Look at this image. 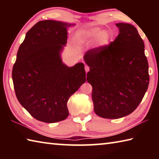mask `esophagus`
Listing matches in <instances>:
<instances>
[{
	"label": "esophagus",
	"instance_id": "34e87169",
	"mask_svg": "<svg viewBox=\"0 0 159 159\" xmlns=\"http://www.w3.org/2000/svg\"><path fill=\"white\" fill-rule=\"evenodd\" d=\"M85 69L86 73H87L88 71H89V70H90V67L88 66H87V65H85Z\"/></svg>",
	"mask_w": 159,
	"mask_h": 159
}]
</instances>
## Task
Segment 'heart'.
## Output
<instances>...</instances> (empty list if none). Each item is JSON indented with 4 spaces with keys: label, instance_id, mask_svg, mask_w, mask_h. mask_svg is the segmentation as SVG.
<instances>
[{
    "label": "heart",
    "instance_id": "heart-1",
    "mask_svg": "<svg viewBox=\"0 0 159 159\" xmlns=\"http://www.w3.org/2000/svg\"><path fill=\"white\" fill-rule=\"evenodd\" d=\"M78 36L84 41H92L96 39L97 45L99 47H103L109 43L112 35L109 30L101 31V28L93 27L80 31L78 34Z\"/></svg>",
    "mask_w": 159,
    "mask_h": 159
}]
</instances>
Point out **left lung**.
Instances as JSON below:
<instances>
[{"instance_id":"obj_1","label":"left lung","mask_w":159,"mask_h":159,"mask_svg":"<svg viewBox=\"0 0 159 159\" xmlns=\"http://www.w3.org/2000/svg\"><path fill=\"white\" fill-rule=\"evenodd\" d=\"M119 34L114 41L85 52L90 67L87 80L93 87L95 114L104 118H119L136 109L149 83L144 44L137 29L118 23Z\"/></svg>"}]
</instances>
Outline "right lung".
I'll return each mask as SVG.
<instances>
[{"instance_id":"right-lung-1","label":"right lung","mask_w":159,"mask_h":159,"mask_svg":"<svg viewBox=\"0 0 159 159\" xmlns=\"http://www.w3.org/2000/svg\"><path fill=\"white\" fill-rule=\"evenodd\" d=\"M71 25L40 21L19 48L12 73L15 94L21 105L40 121L66 119L68 99L86 80L84 64L68 67L60 57L66 43V29Z\"/></svg>"}]
</instances>
